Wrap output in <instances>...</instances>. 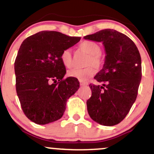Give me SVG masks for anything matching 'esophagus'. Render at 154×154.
<instances>
[{
  "mask_svg": "<svg viewBox=\"0 0 154 154\" xmlns=\"http://www.w3.org/2000/svg\"><path fill=\"white\" fill-rule=\"evenodd\" d=\"M88 85V83L87 82H80V86L81 87H85V86Z\"/></svg>",
  "mask_w": 154,
  "mask_h": 154,
  "instance_id": "obj_1",
  "label": "esophagus"
}]
</instances>
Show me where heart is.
Here are the masks:
<instances>
[{
	"label": "heart",
	"instance_id": "1",
	"mask_svg": "<svg viewBox=\"0 0 154 154\" xmlns=\"http://www.w3.org/2000/svg\"><path fill=\"white\" fill-rule=\"evenodd\" d=\"M81 51L88 55L86 59L85 68L74 69L68 72L69 77H74L80 81H85L94 75V69H99L103 63V58L101 54V48L99 44L91 40H85L79 45ZM61 63L66 68H72L73 64L72 52L69 49L63 51L60 56Z\"/></svg>",
	"mask_w": 154,
	"mask_h": 154
}]
</instances>
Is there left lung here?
Returning a JSON list of instances; mask_svg holds the SVG:
<instances>
[{
    "mask_svg": "<svg viewBox=\"0 0 154 154\" xmlns=\"http://www.w3.org/2000/svg\"><path fill=\"white\" fill-rule=\"evenodd\" d=\"M85 39L103 42L106 59L94 78L101 85L90 84L88 114L104 126H114L126 117L135 103L142 77L141 58L134 42L114 29H106Z\"/></svg>",
    "mask_w": 154,
    "mask_h": 154,
    "instance_id": "8db88e82",
    "label": "left lung"
}]
</instances>
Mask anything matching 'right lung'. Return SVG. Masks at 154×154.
Listing matches in <instances>:
<instances>
[{"mask_svg": "<svg viewBox=\"0 0 154 154\" xmlns=\"http://www.w3.org/2000/svg\"><path fill=\"white\" fill-rule=\"evenodd\" d=\"M56 31H41L22 42L14 62L16 90L23 112L38 125L62 117L67 100L79 89L74 77L64 79L61 52L80 40Z\"/></svg>", "mask_w": 154, "mask_h": 154, "instance_id": "1", "label": "right lung"}]
</instances>
